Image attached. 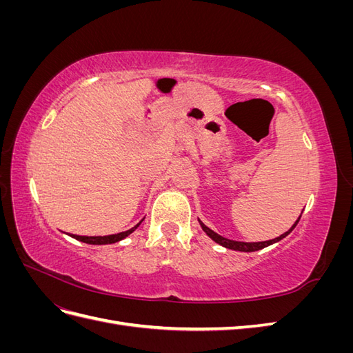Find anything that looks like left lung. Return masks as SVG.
<instances>
[{
  "label": "left lung",
  "mask_w": 353,
  "mask_h": 353,
  "mask_svg": "<svg viewBox=\"0 0 353 353\" xmlns=\"http://www.w3.org/2000/svg\"><path fill=\"white\" fill-rule=\"evenodd\" d=\"M302 216V215H301ZM301 216L297 218V221L293 223V227L288 230V231H285L284 234H281L280 237H276V239H272V240H268V241H258V243H244V241H236V240H230V239H225V237H222V236H219V234H216L215 231H212L210 228H208L205 223H203L200 219H199V222H200V227H201V230L205 231L208 236L215 241V243H218V244H221V245H223V248H227V249H231V250H237V252H256V250H261V249H263V248H268V245H271V244H274V243H276V241H280V240H283L284 237H287L288 234H290L293 230H294V227L297 225V222H299V219H301Z\"/></svg>",
  "instance_id": "8db88e82"
}]
</instances>
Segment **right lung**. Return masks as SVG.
<instances>
[{
	"instance_id": "add662e5",
	"label": "right lung",
	"mask_w": 353,
	"mask_h": 353,
	"mask_svg": "<svg viewBox=\"0 0 353 353\" xmlns=\"http://www.w3.org/2000/svg\"><path fill=\"white\" fill-rule=\"evenodd\" d=\"M144 219H141L140 222L137 223L135 227H132L131 230H128V231H123V232H117V234H112V236H99V237H88V236H74V234H72L70 237H73V239H77V240H79V241H82V243H87V244H113V243H117V241H121V240H123L125 237H128L130 236L131 232H134L138 227H140V223L143 222Z\"/></svg>"
}]
</instances>
